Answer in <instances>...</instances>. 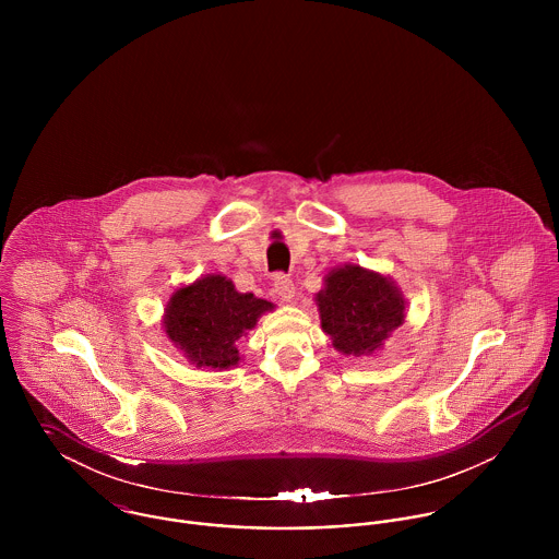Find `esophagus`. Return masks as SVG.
<instances>
[{
  "mask_svg": "<svg viewBox=\"0 0 559 559\" xmlns=\"http://www.w3.org/2000/svg\"><path fill=\"white\" fill-rule=\"evenodd\" d=\"M273 290H275V295H277L282 301H290V299L295 297V282H293L288 275L280 273V275H275Z\"/></svg>",
  "mask_w": 559,
  "mask_h": 559,
  "instance_id": "1",
  "label": "esophagus"
}]
</instances>
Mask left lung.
<instances>
[{
  "mask_svg": "<svg viewBox=\"0 0 559 559\" xmlns=\"http://www.w3.org/2000/svg\"><path fill=\"white\" fill-rule=\"evenodd\" d=\"M320 324L346 355H370L404 320L399 288L383 275L348 264L324 277L317 297Z\"/></svg>",
  "mask_w": 559,
  "mask_h": 559,
  "instance_id": "left-lung-1",
  "label": "left lung"
}]
</instances>
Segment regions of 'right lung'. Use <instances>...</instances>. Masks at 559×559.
Wrapping results in <instances>:
<instances>
[{
	"label": "right lung",
	"mask_w": 559,
	"mask_h": 559,
	"mask_svg": "<svg viewBox=\"0 0 559 559\" xmlns=\"http://www.w3.org/2000/svg\"><path fill=\"white\" fill-rule=\"evenodd\" d=\"M266 310H273L269 301L240 295L230 280L209 275L174 293L165 331L195 366L230 368L239 364L237 340Z\"/></svg>",
	"instance_id": "add662e5"
}]
</instances>
